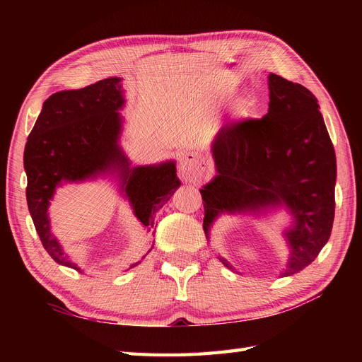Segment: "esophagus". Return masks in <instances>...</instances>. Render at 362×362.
<instances>
[{
  "instance_id": "obj_1",
  "label": "esophagus",
  "mask_w": 362,
  "mask_h": 362,
  "mask_svg": "<svg viewBox=\"0 0 362 362\" xmlns=\"http://www.w3.org/2000/svg\"><path fill=\"white\" fill-rule=\"evenodd\" d=\"M206 169L208 163L201 154H198V152H185L180 160V175L185 181L199 180L201 177H204Z\"/></svg>"
}]
</instances>
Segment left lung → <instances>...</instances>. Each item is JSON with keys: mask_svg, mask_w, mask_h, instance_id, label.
<instances>
[{"mask_svg": "<svg viewBox=\"0 0 362 362\" xmlns=\"http://www.w3.org/2000/svg\"><path fill=\"white\" fill-rule=\"evenodd\" d=\"M269 90L264 117L226 122L216 136L218 175L201 190L204 231L208 235L223 211L284 204L294 216L286 233L291 255L282 273L290 276L311 264L331 237L337 161L317 98L275 74L269 75Z\"/></svg>", "mask_w": 362, "mask_h": 362, "instance_id": "1", "label": "left lung"}]
</instances>
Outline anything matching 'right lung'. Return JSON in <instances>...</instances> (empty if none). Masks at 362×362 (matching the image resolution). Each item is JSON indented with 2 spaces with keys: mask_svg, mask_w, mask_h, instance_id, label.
Wrapping results in <instances>:
<instances>
[{
  "mask_svg": "<svg viewBox=\"0 0 362 362\" xmlns=\"http://www.w3.org/2000/svg\"><path fill=\"white\" fill-rule=\"evenodd\" d=\"M119 81L107 78L84 89L51 95L25 144L27 204L33 223L49 257L76 272H81L80 267L64 255L48 221L49 201L62 181L119 169L127 198L148 233L154 229L161 206L180 187L177 168L170 161L129 169L117 145L122 122L117 110L124 105Z\"/></svg>",
  "mask_w": 362,
  "mask_h": 362,
  "instance_id": "obj_1",
  "label": "right lung"
}]
</instances>
